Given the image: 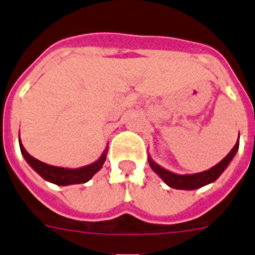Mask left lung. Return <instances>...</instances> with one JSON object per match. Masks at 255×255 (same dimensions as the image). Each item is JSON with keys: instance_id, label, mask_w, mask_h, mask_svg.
I'll return each mask as SVG.
<instances>
[{"instance_id": "left-lung-1", "label": "left lung", "mask_w": 255, "mask_h": 255, "mask_svg": "<svg viewBox=\"0 0 255 255\" xmlns=\"http://www.w3.org/2000/svg\"><path fill=\"white\" fill-rule=\"evenodd\" d=\"M238 148L239 138L237 141V143L234 145V148L231 149V152L221 162H218L215 166H212V168H210L207 171L199 172V173H192V175H179V173H175V172L168 171L165 168H162L161 165H158L157 162L153 161L150 156L148 157V161L150 168L161 177L162 181L166 185H169L171 188L175 189H187V191H191V189L202 188L204 185L214 183L225 172L226 168L229 166L231 160L234 158V156L238 152Z\"/></svg>"}]
</instances>
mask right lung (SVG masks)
Segmentation results:
<instances>
[{
    "label": "right lung",
    "mask_w": 255,
    "mask_h": 255,
    "mask_svg": "<svg viewBox=\"0 0 255 255\" xmlns=\"http://www.w3.org/2000/svg\"><path fill=\"white\" fill-rule=\"evenodd\" d=\"M18 142H20L21 153H22V156L26 160V162L32 166V169L37 172L44 180H47L49 183H53V184L56 185H72L87 183L103 166V164L106 161L107 149H109V146H106V149L103 150L101 157L97 161H94L93 164L71 169V168H63V166L49 165V164H45V162L40 161L37 158L32 157L29 153L26 152L24 145L21 143L20 135H18Z\"/></svg>",
    "instance_id": "right-lung-1"
}]
</instances>
